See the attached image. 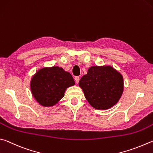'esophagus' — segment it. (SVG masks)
I'll use <instances>...</instances> for the list:
<instances>
[{
    "label": "esophagus",
    "mask_w": 153,
    "mask_h": 153,
    "mask_svg": "<svg viewBox=\"0 0 153 153\" xmlns=\"http://www.w3.org/2000/svg\"><path fill=\"white\" fill-rule=\"evenodd\" d=\"M74 80H75V81H76V83H78V82H79V80H80L79 76H75L74 77Z\"/></svg>",
    "instance_id": "esophagus-1"
}]
</instances>
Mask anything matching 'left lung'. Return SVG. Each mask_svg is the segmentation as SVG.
<instances>
[{
  "label": "left lung",
  "mask_w": 153,
  "mask_h": 153,
  "mask_svg": "<svg viewBox=\"0 0 153 153\" xmlns=\"http://www.w3.org/2000/svg\"><path fill=\"white\" fill-rule=\"evenodd\" d=\"M79 84L88 102L97 109L116 105L124 90L122 74L109 66L90 67Z\"/></svg>",
  "instance_id": "left-lung-1"
}]
</instances>
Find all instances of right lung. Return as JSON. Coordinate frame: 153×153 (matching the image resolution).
<instances>
[{"mask_svg": "<svg viewBox=\"0 0 153 153\" xmlns=\"http://www.w3.org/2000/svg\"><path fill=\"white\" fill-rule=\"evenodd\" d=\"M74 85L72 75L58 66L39 70L31 81L32 95L40 105L53 106L64 97L67 88Z\"/></svg>", "mask_w": 153, "mask_h": 153, "instance_id": "right-lung-1", "label": "right lung"}]
</instances>
